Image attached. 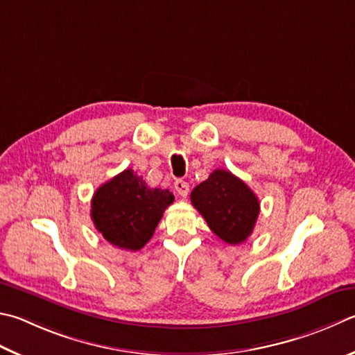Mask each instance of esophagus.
Listing matches in <instances>:
<instances>
[{
    "mask_svg": "<svg viewBox=\"0 0 355 355\" xmlns=\"http://www.w3.org/2000/svg\"><path fill=\"white\" fill-rule=\"evenodd\" d=\"M173 186H175V191L178 192V196L186 197L189 194V184L186 183L184 180H177V182L173 183Z\"/></svg>",
    "mask_w": 355,
    "mask_h": 355,
    "instance_id": "esophagus-1",
    "label": "esophagus"
}]
</instances>
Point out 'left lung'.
Wrapping results in <instances>:
<instances>
[{
  "label": "left lung",
  "instance_id": "8db88e82",
  "mask_svg": "<svg viewBox=\"0 0 355 355\" xmlns=\"http://www.w3.org/2000/svg\"><path fill=\"white\" fill-rule=\"evenodd\" d=\"M191 202L212 233L231 245L248 239L259 216V200L254 192L225 169H216L196 186Z\"/></svg>",
  "mask_w": 355,
  "mask_h": 355
}]
</instances>
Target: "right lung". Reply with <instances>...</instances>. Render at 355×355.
I'll return each mask as SVG.
<instances>
[{
	"mask_svg": "<svg viewBox=\"0 0 355 355\" xmlns=\"http://www.w3.org/2000/svg\"><path fill=\"white\" fill-rule=\"evenodd\" d=\"M171 203L173 194L169 189L149 188L143 177L125 169L94 192L92 218L105 241L138 251L150 241Z\"/></svg>",
	"mask_w": 355,
	"mask_h": 355,
	"instance_id": "add662e5",
	"label": "right lung"
}]
</instances>
